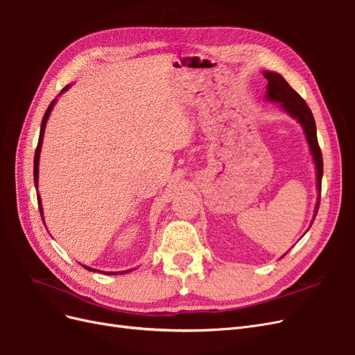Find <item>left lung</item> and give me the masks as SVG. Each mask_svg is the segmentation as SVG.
Here are the masks:
<instances>
[{"instance_id":"1","label":"left lung","mask_w":355,"mask_h":355,"mask_svg":"<svg viewBox=\"0 0 355 355\" xmlns=\"http://www.w3.org/2000/svg\"><path fill=\"white\" fill-rule=\"evenodd\" d=\"M264 76L267 78L268 85H267V94L266 97L270 101L280 103L282 107L289 113L292 118L298 121L305 132L306 141L310 144L311 155L314 157V164L317 169V189L318 193H322V177H323V156L322 150H320V146L317 141V128H315V121L311 113V109L308 107L305 100L296 93V91L286 83V79L276 72H264ZM320 200H317L315 205V214L318 211ZM314 221V220H313Z\"/></svg>"}]
</instances>
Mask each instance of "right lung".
Returning <instances> with one entry per match:
<instances>
[{
  "instance_id": "right-lung-1",
  "label": "right lung",
  "mask_w": 355,
  "mask_h": 355,
  "mask_svg": "<svg viewBox=\"0 0 355 355\" xmlns=\"http://www.w3.org/2000/svg\"><path fill=\"white\" fill-rule=\"evenodd\" d=\"M67 88L69 87H64L63 89H62V93L63 91H66ZM60 93V94H62ZM54 103H55V98L50 103V106H49V109L45 110V115H44V118H42V122H41V131H40V139H38V146H37V150H35V157H33V181H35V187L38 189V165H40V153H41V146H42V139H44V131H45V123H47V119H49V116H50V112H51V109H53V106H54ZM37 198H38V207H40V212H41V216H42V205H41V198H40V194L37 193ZM84 268H87V270H89V271H97V270H94V268H89V267H87V266H84ZM128 271H131V270H128ZM128 271H119V272H116V271H112V272H106V274H112V276H115V274H125V272H128Z\"/></svg>"
}]
</instances>
